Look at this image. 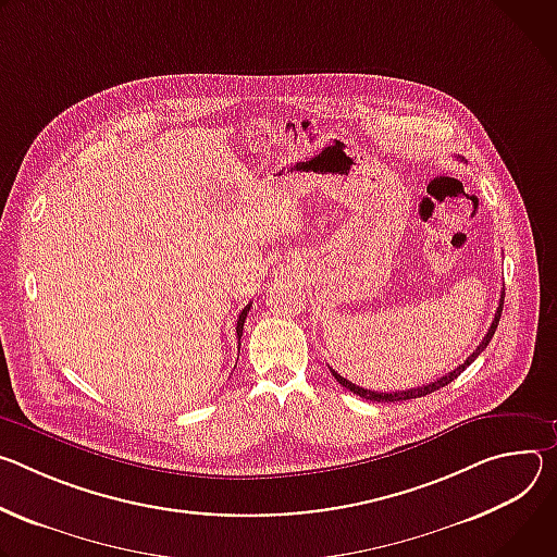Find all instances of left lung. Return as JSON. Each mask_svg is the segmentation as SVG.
<instances>
[{"mask_svg": "<svg viewBox=\"0 0 557 557\" xmlns=\"http://www.w3.org/2000/svg\"><path fill=\"white\" fill-rule=\"evenodd\" d=\"M503 305H505V294L500 296V305H498V312H496V317H493V323H491V327H488V332H486V336L482 338V343L475 347V351L462 362V364H458L454 372H449L447 376H443L441 381H434V383H429V385H422V387H413V389H405V392H389V394H379V392H372V389H362V387H358V385H354V383H349L347 379H343L341 374H336L334 369H332V376L345 387V389H349V392H354L356 396H360V398H364V400H372V403H400V400H411V398H420V396H426V394H431V392H436V389H441V387H445V385H449L451 381H456L465 369L486 349V345H488V341L493 338V334H496V330H498V323H500V317H503Z\"/></svg>", "mask_w": 557, "mask_h": 557, "instance_id": "obj_1", "label": "left lung"}]
</instances>
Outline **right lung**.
<instances>
[{
	"label": "right lung",
	"mask_w": 557,
	"mask_h": 557,
	"mask_svg": "<svg viewBox=\"0 0 557 557\" xmlns=\"http://www.w3.org/2000/svg\"><path fill=\"white\" fill-rule=\"evenodd\" d=\"M250 307H252V302H250V305H245V307H243V312L238 314V321H236V338H240V334H243V323H245L247 312H250Z\"/></svg>",
	"instance_id": "right-lung-1"
}]
</instances>
